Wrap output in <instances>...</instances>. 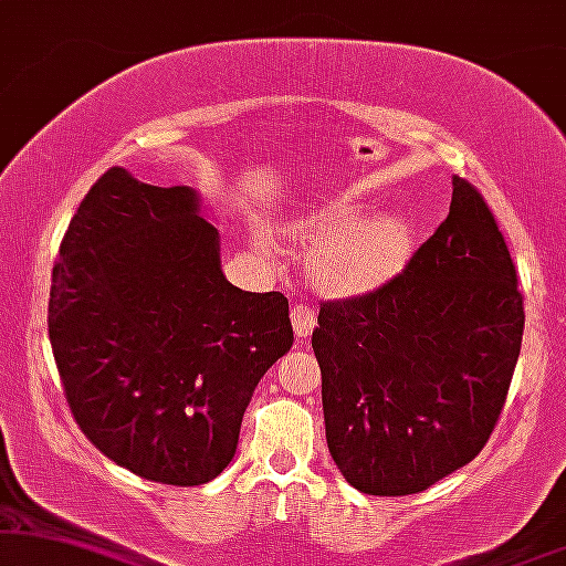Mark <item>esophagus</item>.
I'll use <instances>...</instances> for the list:
<instances>
[{"label": "esophagus", "instance_id": "1", "mask_svg": "<svg viewBox=\"0 0 566 566\" xmlns=\"http://www.w3.org/2000/svg\"><path fill=\"white\" fill-rule=\"evenodd\" d=\"M316 321H318L316 311H313V307L307 303H303V300L292 305V326H295V334L300 336V339L313 334V328H316Z\"/></svg>", "mask_w": 566, "mask_h": 566}]
</instances>
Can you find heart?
Listing matches in <instances>:
<instances>
[{
    "mask_svg": "<svg viewBox=\"0 0 566 566\" xmlns=\"http://www.w3.org/2000/svg\"><path fill=\"white\" fill-rule=\"evenodd\" d=\"M349 200L321 206L297 221L290 234L305 248L316 250L311 271L321 287L336 295H357L378 287L395 274L405 255L407 232L397 217L355 219Z\"/></svg>",
    "mask_w": 566,
    "mask_h": 566,
    "instance_id": "1",
    "label": "heart"
}]
</instances>
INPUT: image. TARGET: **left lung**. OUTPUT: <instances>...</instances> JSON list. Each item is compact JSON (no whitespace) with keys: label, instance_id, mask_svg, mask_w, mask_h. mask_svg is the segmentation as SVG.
<instances>
[{"label":"left lung","instance_id":"obj_1","mask_svg":"<svg viewBox=\"0 0 566 566\" xmlns=\"http://www.w3.org/2000/svg\"><path fill=\"white\" fill-rule=\"evenodd\" d=\"M525 307L481 190L454 177L439 230L381 287L324 300L313 353L326 441L370 496L431 489L491 439L517 366Z\"/></svg>","mask_w":566,"mask_h":566}]
</instances>
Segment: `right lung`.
Listing matches in <instances>:
<instances>
[{"label":"right lung","mask_w":566,"mask_h":566,"mask_svg":"<svg viewBox=\"0 0 566 566\" xmlns=\"http://www.w3.org/2000/svg\"><path fill=\"white\" fill-rule=\"evenodd\" d=\"M49 342L75 423L119 468L200 485L232 462L242 415L295 334L282 292L221 274L190 188L106 169L81 200L49 292Z\"/></svg>","instance_id":"right-lung-1"}]
</instances>
